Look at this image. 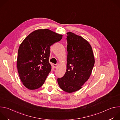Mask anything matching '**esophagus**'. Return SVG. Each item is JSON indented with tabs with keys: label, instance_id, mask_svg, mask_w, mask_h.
<instances>
[{
	"label": "esophagus",
	"instance_id": "obj_1",
	"mask_svg": "<svg viewBox=\"0 0 120 120\" xmlns=\"http://www.w3.org/2000/svg\"><path fill=\"white\" fill-rule=\"evenodd\" d=\"M54 67L55 68H56L57 67V64H54Z\"/></svg>",
	"mask_w": 120,
	"mask_h": 120
}]
</instances>
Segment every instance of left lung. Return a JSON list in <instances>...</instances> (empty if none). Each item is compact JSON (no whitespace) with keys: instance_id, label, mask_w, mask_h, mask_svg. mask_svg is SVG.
<instances>
[{"instance_id":"8db88e82","label":"left lung","mask_w":120,"mask_h":120,"mask_svg":"<svg viewBox=\"0 0 120 120\" xmlns=\"http://www.w3.org/2000/svg\"><path fill=\"white\" fill-rule=\"evenodd\" d=\"M67 60L66 71L57 82L67 93L80 90L89 78L94 64V58L90 44L82 37L67 33Z\"/></svg>"}]
</instances>
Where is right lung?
Listing matches in <instances>:
<instances>
[{"label": "right lung", "instance_id": "obj_1", "mask_svg": "<svg viewBox=\"0 0 120 120\" xmlns=\"http://www.w3.org/2000/svg\"><path fill=\"white\" fill-rule=\"evenodd\" d=\"M62 37L47 29H38L30 33L20 44L17 67L21 81L27 88L37 89L44 83L51 70L50 46Z\"/></svg>", "mask_w": 120, "mask_h": 120}]
</instances>
